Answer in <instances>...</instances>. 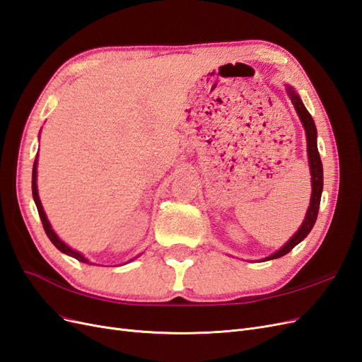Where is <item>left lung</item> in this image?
I'll use <instances>...</instances> for the list:
<instances>
[{"mask_svg": "<svg viewBox=\"0 0 362 362\" xmlns=\"http://www.w3.org/2000/svg\"><path fill=\"white\" fill-rule=\"evenodd\" d=\"M287 93L290 96V100L296 108V113L299 115L300 122L305 128V134H306V151H308V163H310V169H311V185H313V193H311V201H310V206L308 211H306L305 221L300 225V228L298 229L288 242L284 245L279 250H276L275 254H272L270 257H267L264 261L267 259H275L279 257H284L286 254L296 246L299 245L302 240L311 233V229L317 221V214H319V206H320V198H322V190H323V166H322V160H320V154L319 149H317V129H315V124L311 117V115L306 110L302 100L299 98V95L293 90V87L287 86Z\"/></svg>", "mask_w": 362, "mask_h": 362, "instance_id": "left-lung-1", "label": "left lung"}]
</instances>
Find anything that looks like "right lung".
Wrapping results in <instances>:
<instances>
[{
	"label": "right lung",
	"instance_id": "1",
	"mask_svg": "<svg viewBox=\"0 0 362 362\" xmlns=\"http://www.w3.org/2000/svg\"><path fill=\"white\" fill-rule=\"evenodd\" d=\"M37 156H36V160H35V166H33V180H31V190H33V199H35L36 202V206H37V211H39V216H40V221H42V225H43V229H45V233L48 235V238L51 240V243L56 246L60 252H63V254H66L69 257H74L75 259H78L81 262H87V264H90L89 259L84 258L78 250H74L72 247H69L66 243L62 242V240L59 238V235L54 233V229L51 226V223L48 222V217L45 214V211H43V206L40 204V199H39V193H37ZM137 258V257H136ZM134 259V258H133ZM129 259V261H133Z\"/></svg>",
	"mask_w": 362,
	"mask_h": 362
}]
</instances>
